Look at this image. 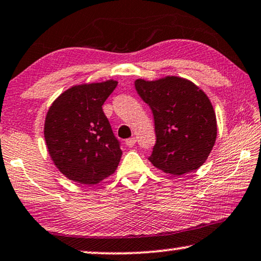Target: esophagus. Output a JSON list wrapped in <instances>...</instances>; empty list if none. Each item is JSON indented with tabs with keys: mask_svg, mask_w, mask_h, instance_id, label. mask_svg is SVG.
<instances>
[{
	"mask_svg": "<svg viewBox=\"0 0 261 261\" xmlns=\"http://www.w3.org/2000/svg\"><path fill=\"white\" fill-rule=\"evenodd\" d=\"M125 143H126V145L128 148H133L135 144H136V138H134V137H131V138H127L126 140V142H125Z\"/></svg>",
	"mask_w": 261,
	"mask_h": 261,
	"instance_id": "34e87169",
	"label": "esophagus"
}]
</instances>
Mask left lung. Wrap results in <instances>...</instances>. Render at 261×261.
<instances>
[{
	"mask_svg": "<svg viewBox=\"0 0 261 261\" xmlns=\"http://www.w3.org/2000/svg\"><path fill=\"white\" fill-rule=\"evenodd\" d=\"M135 87L154 116L156 143L149 161L173 175L199 168L217 136L216 116L205 93L176 76L136 80Z\"/></svg>",
	"mask_w": 261,
	"mask_h": 261,
	"instance_id": "8db88e82",
	"label": "left lung"
}]
</instances>
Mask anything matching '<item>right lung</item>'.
<instances>
[{
    "label": "right lung",
    "instance_id": "1",
    "mask_svg": "<svg viewBox=\"0 0 261 261\" xmlns=\"http://www.w3.org/2000/svg\"><path fill=\"white\" fill-rule=\"evenodd\" d=\"M117 81L71 87L52 103L44 136L60 172L72 181L94 185L113 174L121 158L102 105Z\"/></svg>",
    "mask_w": 261,
    "mask_h": 261
}]
</instances>
